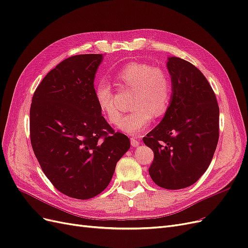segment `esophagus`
<instances>
[{"mask_svg":"<svg viewBox=\"0 0 248 248\" xmlns=\"http://www.w3.org/2000/svg\"><path fill=\"white\" fill-rule=\"evenodd\" d=\"M130 142H131V146H132V147L137 148V147L140 144V140L136 139V138H131V139H130Z\"/></svg>","mask_w":248,"mask_h":248,"instance_id":"esophagus-1","label":"esophagus"}]
</instances>
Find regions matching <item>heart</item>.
Wrapping results in <instances>:
<instances>
[{
  "mask_svg": "<svg viewBox=\"0 0 248 248\" xmlns=\"http://www.w3.org/2000/svg\"><path fill=\"white\" fill-rule=\"evenodd\" d=\"M123 90H132L133 110L120 121L118 128L131 136H138L154 118L167 112L171 99V79L169 71L161 66L144 62H131L120 69L116 76ZM95 99L108 121L116 125L121 118L117 106L115 90L108 81H100L95 88Z\"/></svg>",
  "mask_w": 248,
  "mask_h": 248,
  "instance_id": "heart-1",
  "label": "heart"
}]
</instances>
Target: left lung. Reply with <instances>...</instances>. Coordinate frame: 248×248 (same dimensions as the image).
<instances>
[{
	"mask_svg": "<svg viewBox=\"0 0 248 248\" xmlns=\"http://www.w3.org/2000/svg\"><path fill=\"white\" fill-rule=\"evenodd\" d=\"M172 95L162 121L142 139L154 158L149 174L158 186L181 189L196 183L211 162L219 139V108L196 66L170 57Z\"/></svg>",
	"mask_w": 248,
	"mask_h": 248,
	"instance_id": "left-lung-1",
	"label": "left lung"
}]
</instances>
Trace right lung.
<instances>
[{
    "mask_svg": "<svg viewBox=\"0 0 248 248\" xmlns=\"http://www.w3.org/2000/svg\"><path fill=\"white\" fill-rule=\"evenodd\" d=\"M101 55H77L50 70L36 88L30 139L37 160L56 188L88 200L107 188L130 140L106 121L95 99Z\"/></svg>",
    "mask_w": 248,
    "mask_h": 248,
    "instance_id": "obj_1",
    "label": "right lung"
}]
</instances>
